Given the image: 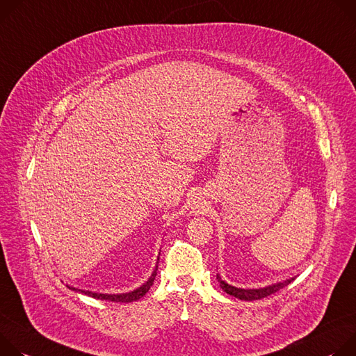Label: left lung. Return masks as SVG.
I'll return each instance as SVG.
<instances>
[{
    "label": "left lung",
    "mask_w": 356,
    "mask_h": 356,
    "mask_svg": "<svg viewBox=\"0 0 356 356\" xmlns=\"http://www.w3.org/2000/svg\"><path fill=\"white\" fill-rule=\"evenodd\" d=\"M216 277H218L219 286H220V289L223 291H226L227 294H230V296H233L236 298H239V300H245V301H253V300L264 298V297H267V296H270V294H273L275 291H279L280 289L289 286L294 280V277H291V279L284 280L282 283H275V284H271V286H267V287H263V289H238V287H233V286L225 283L220 279L219 274L216 275Z\"/></svg>",
    "instance_id": "obj_1"
}]
</instances>
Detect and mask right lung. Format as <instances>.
I'll list each match as a JSON object with an SVG mask.
<instances>
[{
    "label": "right lung",
    "mask_w": 356,
    "mask_h": 356,
    "mask_svg": "<svg viewBox=\"0 0 356 356\" xmlns=\"http://www.w3.org/2000/svg\"><path fill=\"white\" fill-rule=\"evenodd\" d=\"M156 268L158 266H155L151 277L141 286L138 287L137 290L134 291H130V293H123V294H100V293H92V291H85V290H79V289H74V287H70L67 286L70 290L73 291H79V293H83L86 296H90L93 298H97V300H106V301H114V302H131V301H137L140 300L141 297L145 296V293L149 290V287L152 286L154 280H155V275H156Z\"/></svg>",
    "instance_id": "add662e5"
}]
</instances>
